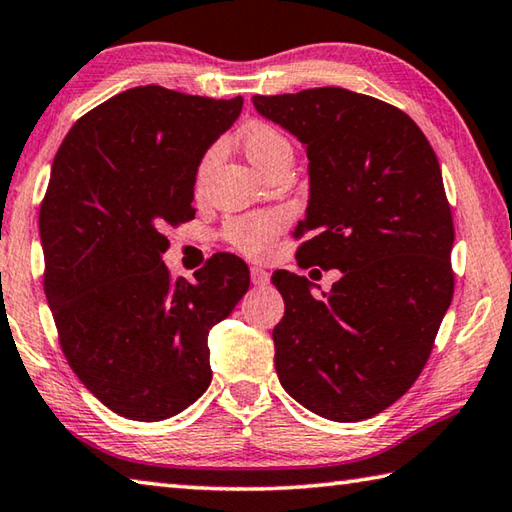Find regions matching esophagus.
Returning a JSON list of instances; mask_svg holds the SVG:
<instances>
[{
  "label": "esophagus",
  "instance_id": "esophagus-1",
  "mask_svg": "<svg viewBox=\"0 0 512 512\" xmlns=\"http://www.w3.org/2000/svg\"><path fill=\"white\" fill-rule=\"evenodd\" d=\"M250 282H253L255 286H266L268 282H271V275H268V271H264V268L253 266L250 268Z\"/></svg>",
  "mask_w": 512,
  "mask_h": 512
}]
</instances>
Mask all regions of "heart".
Returning <instances> with one entry per match:
<instances>
[{
    "label": "heart",
    "instance_id": "b5f03b06",
    "mask_svg": "<svg viewBox=\"0 0 512 512\" xmlns=\"http://www.w3.org/2000/svg\"><path fill=\"white\" fill-rule=\"evenodd\" d=\"M241 145H244V152L248 161L253 163L259 172H268L273 165L280 161L293 159V145L288 138L271 123H264V120H253L241 127L239 132ZM219 156V145H212L201 156L199 167H197V183H203L210 167L215 165ZM282 226V219L277 215H246L228 221L224 230V237L232 248H237L239 253L248 257H264L273 246V239L277 230Z\"/></svg>",
    "mask_w": 512,
    "mask_h": 512
}]
</instances>
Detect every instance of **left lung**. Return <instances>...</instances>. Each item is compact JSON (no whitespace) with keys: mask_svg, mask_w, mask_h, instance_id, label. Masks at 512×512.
<instances>
[{"mask_svg":"<svg viewBox=\"0 0 512 512\" xmlns=\"http://www.w3.org/2000/svg\"><path fill=\"white\" fill-rule=\"evenodd\" d=\"M309 156V208L295 237L311 282L275 271L284 318L273 329L280 383L306 410L356 423L396 403L421 374L452 302L454 226L432 145L394 105L340 87L253 96Z\"/></svg>","mask_w":512,"mask_h":512,"instance_id":"8db88e82","label":"left lung"}]
</instances>
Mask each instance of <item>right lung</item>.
Returning <instances> with one entry per match:
<instances>
[{"label": "right lung", "instance_id": "right-lung-1", "mask_svg": "<svg viewBox=\"0 0 512 512\" xmlns=\"http://www.w3.org/2000/svg\"><path fill=\"white\" fill-rule=\"evenodd\" d=\"M244 98L134 87L82 116L53 159L40 208L44 293L64 358L91 394L132 421H163L206 392L208 333L250 284L219 253L172 280L163 228L194 219L201 156Z\"/></svg>", "mask_w": 512, "mask_h": 512}]
</instances>
